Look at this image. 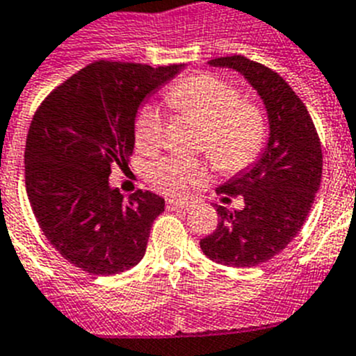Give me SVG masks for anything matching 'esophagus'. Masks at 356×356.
<instances>
[{"label":"esophagus","instance_id":"1","mask_svg":"<svg viewBox=\"0 0 356 356\" xmlns=\"http://www.w3.org/2000/svg\"><path fill=\"white\" fill-rule=\"evenodd\" d=\"M188 208H190V202H184V200H174V199L166 200V209H168V211H177V209H188Z\"/></svg>","mask_w":356,"mask_h":356}]
</instances>
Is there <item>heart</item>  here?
Wrapping results in <instances>:
<instances>
[{
  "mask_svg": "<svg viewBox=\"0 0 356 356\" xmlns=\"http://www.w3.org/2000/svg\"><path fill=\"white\" fill-rule=\"evenodd\" d=\"M166 100L175 113L202 123L199 150L222 174H238L254 163L265 145L267 125L264 113L233 84L211 73H197L175 82L166 91ZM165 116L157 105H143L134 122L136 147L154 152L163 143ZM147 179L166 195L182 197L191 186L208 181V170L197 159L163 157L147 170Z\"/></svg>",
  "mask_w": 356,
  "mask_h": 356,
  "instance_id": "1",
  "label": "heart"
}]
</instances>
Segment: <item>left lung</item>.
<instances>
[{
	"label": "left lung",
	"instance_id": "8db88e82",
	"mask_svg": "<svg viewBox=\"0 0 356 356\" xmlns=\"http://www.w3.org/2000/svg\"><path fill=\"white\" fill-rule=\"evenodd\" d=\"M242 73L268 114V143L259 159L216 188L224 202L242 197V209L216 206L218 225L200 240L209 259L227 267H256L280 254L310 213L323 177L319 134L307 105L276 71L243 55L209 60Z\"/></svg>",
	"mask_w": 356,
	"mask_h": 356
}]
</instances>
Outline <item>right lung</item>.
<instances>
[{"label": "right lung", "instance_id": "1", "mask_svg": "<svg viewBox=\"0 0 356 356\" xmlns=\"http://www.w3.org/2000/svg\"><path fill=\"white\" fill-rule=\"evenodd\" d=\"M184 64L98 60L55 88L33 114L24 148L30 206L48 242L75 267L113 276L138 265L165 199L111 188L134 150L141 102Z\"/></svg>", "mask_w": 356, "mask_h": 356}]
</instances>
